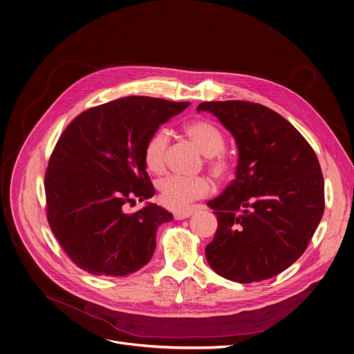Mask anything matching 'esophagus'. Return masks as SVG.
Instances as JSON below:
<instances>
[{"label":"esophagus","instance_id":"1","mask_svg":"<svg viewBox=\"0 0 354 354\" xmlns=\"http://www.w3.org/2000/svg\"><path fill=\"white\" fill-rule=\"evenodd\" d=\"M194 213H196V209H186V210L175 212V213H174V217H175V220H185V218L192 217Z\"/></svg>","mask_w":354,"mask_h":354}]
</instances>
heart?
<instances>
[{
	"label": "heart",
	"mask_w": 354,
	"mask_h": 354,
	"mask_svg": "<svg viewBox=\"0 0 354 354\" xmlns=\"http://www.w3.org/2000/svg\"><path fill=\"white\" fill-rule=\"evenodd\" d=\"M186 134L196 148L210 158L209 167L216 178H225L231 172V162L220 153L225 148V140L213 124L198 120L186 126ZM168 136L164 130L156 131L147 142L144 161L151 172H160L164 168ZM160 201L171 209H185L193 201L207 196L210 185L203 178H186L169 175L158 183Z\"/></svg>",
	"instance_id": "1"
}]
</instances>
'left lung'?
<instances>
[{
    "label": "left lung",
    "instance_id": "left-lung-1",
    "mask_svg": "<svg viewBox=\"0 0 354 354\" xmlns=\"http://www.w3.org/2000/svg\"><path fill=\"white\" fill-rule=\"evenodd\" d=\"M234 136L235 179L206 205L218 227L205 254L217 274L250 283L279 274L306 251L324 212L314 149L283 117L250 102H205Z\"/></svg>",
    "mask_w": 354,
    "mask_h": 354
}]
</instances>
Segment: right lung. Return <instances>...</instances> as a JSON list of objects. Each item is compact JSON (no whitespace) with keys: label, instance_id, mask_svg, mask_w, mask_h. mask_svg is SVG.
Wrapping results in <instances>:
<instances>
[{"label":"right lung","instance_id":"obj_1","mask_svg":"<svg viewBox=\"0 0 354 354\" xmlns=\"http://www.w3.org/2000/svg\"><path fill=\"white\" fill-rule=\"evenodd\" d=\"M189 104L127 96L84 111L59 137L44 178L47 220L80 269L123 277L151 261L172 214L152 202L133 214L123 207L155 196L145 145Z\"/></svg>","mask_w":354,"mask_h":354}]
</instances>
